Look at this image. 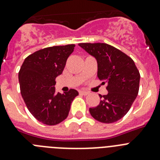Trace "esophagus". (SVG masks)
I'll use <instances>...</instances> for the list:
<instances>
[{
	"mask_svg": "<svg viewBox=\"0 0 160 160\" xmlns=\"http://www.w3.org/2000/svg\"><path fill=\"white\" fill-rule=\"evenodd\" d=\"M80 94H82V95H87L89 94L88 91H86V90H81L80 91Z\"/></svg>",
	"mask_w": 160,
	"mask_h": 160,
	"instance_id": "34e87169",
	"label": "esophagus"
}]
</instances>
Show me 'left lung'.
Wrapping results in <instances>:
<instances>
[{
    "mask_svg": "<svg viewBox=\"0 0 160 160\" xmlns=\"http://www.w3.org/2000/svg\"><path fill=\"white\" fill-rule=\"evenodd\" d=\"M80 47L95 58L98 78L107 83V95L95 107L90 108L91 116L98 122L112 123L129 111L139 89L140 74L134 61L121 50L106 43H80Z\"/></svg>",
    "mask_w": 160,
    "mask_h": 160,
    "instance_id": "8db88e82",
    "label": "left lung"
}]
</instances>
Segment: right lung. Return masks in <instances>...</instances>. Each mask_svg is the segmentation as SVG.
<instances>
[{"label": "right lung", "instance_id": "add662e5", "mask_svg": "<svg viewBox=\"0 0 160 160\" xmlns=\"http://www.w3.org/2000/svg\"><path fill=\"white\" fill-rule=\"evenodd\" d=\"M74 45L53 46L28 56L18 73L21 94L29 112L46 125L53 126L67 118L70 106L78 94L76 90L61 94L55 91V79L62 74Z\"/></svg>", "mask_w": 160, "mask_h": 160}]
</instances>
